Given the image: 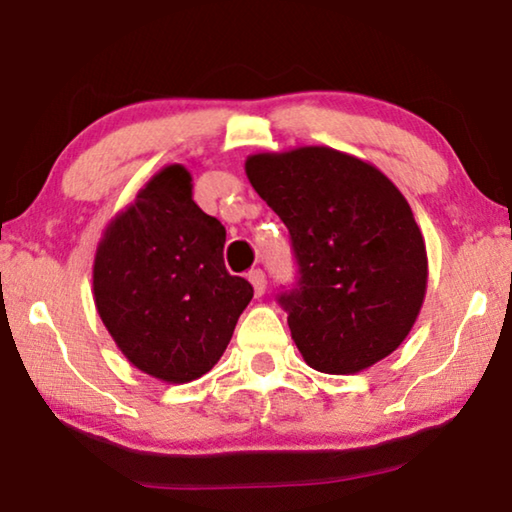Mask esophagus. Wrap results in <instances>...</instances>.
<instances>
[{
  "mask_svg": "<svg viewBox=\"0 0 512 512\" xmlns=\"http://www.w3.org/2000/svg\"><path fill=\"white\" fill-rule=\"evenodd\" d=\"M248 280H250V285H253V289H255V296H262L266 292V276H264V271L253 269V271L248 273Z\"/></svg>",
  "mask_w": 512,
  "mask_h": 512,
  "instance_id": "1",
  "label": "esophagus"
}]
</instances>
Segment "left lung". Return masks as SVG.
I'll list each match as a JSON object with an SVG mask.
<instances>
[{"label":"left lung","instance_id":"8db88e82","mask_svg":"<svg viewBox=\"0 0 512 512\" xmlns=\"http://www.w3.org/2000/svg\"><path fill=\"white\" fill-rule=\"evenodd\" d=\"M246 174L292 236L299 282L278 303L303 361L354 375L393 354L427 289L423 234L395 183L331 147L253 154Z\"/></svg>","mask_w":512,"mask_h":512}]
</instances>
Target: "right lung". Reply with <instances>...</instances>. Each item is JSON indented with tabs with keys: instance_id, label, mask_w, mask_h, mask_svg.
<instances>
[{
	"instance_id": "right-lung-1",
	"label": "right lung",
	"mask_w": 512,
	"mask_h": 512,
	"mask_svg": "<svg viewBox=\"0 0 512 512\" xmlns=\"http://www.w3.org/2000/svg\"><path fill=\"white\" fill-rule=\"evenodd\" d=\"M225 227L167 165L114 216L94 257V301L128 361L167 384L200 379L230 345L253 285L230 276Z\"/></svg>"
}]
</instances>
